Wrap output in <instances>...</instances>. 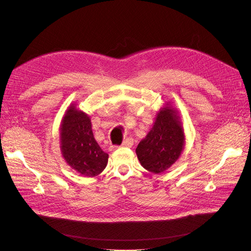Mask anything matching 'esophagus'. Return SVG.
Returning <instances> with one entry per match:
<instances>
[{"mask_svg": "<svg viewBox=\"0 0 251 251\" xmlns=\"http://www.w3.org/2000/svg\"><path fill=\"white\" fill-rule=\"evenodd\" d=\"M133 146V138H126L123 143H121V147H125V148H131Z\"/></svg>", "mask_w": 251, "mask_h": 251, "instance_id": "obj_1", "label": "esophagus"}]
</instances>
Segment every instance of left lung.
<instances>
[{"instance_id":"1","label":"left lung","mask_w":251,"mask_h":251,"mask_svg":"<svg viewBox=\"0 0 251 251\" xmlns=\"http://www.w3.org/2000/svg\"><path fill=\"white\" fill-rule=\"evenodd\" d=\"M184 132L177 111L168 103L158 112L153 127L142 139L136 154L144 169L159 174L170 169L184 149Z\"/></svg>"}]
</instances>
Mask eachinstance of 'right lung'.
Segmentation results:
<instances>
[{"label": "right lung", "mask_w": 251, "mask_h": 251, "mask_svg": "<svg viewBox=\"0 0 251 251\" xmlns=\"http://www.w3.org/2000/svg\"><path fill=\"white\" fill-rule=\"evenodd\" d=\"M60 151L66 162L85 177H95L107 166L109 155L96 142L91 119L70 105L60 126Z\"/></svg>", "instance_id": "1"}]
</instances>
